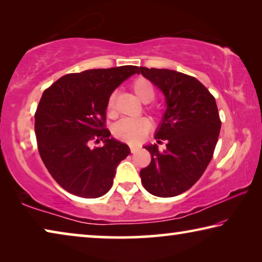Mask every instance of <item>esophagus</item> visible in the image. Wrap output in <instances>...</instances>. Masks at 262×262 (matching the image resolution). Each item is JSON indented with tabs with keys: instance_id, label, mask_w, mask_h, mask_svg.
<instances>
[{
	"instance_id": "esophagus-1",
	"label": "esophagus",
	"mask_w": 262,
	"mask_h": 262,
	"mask_svg": "<svg viewBox=\"0 0 262 262\" xmlns=\"http://www.w3.org/2000/svg\"><path fill=\"white\" fill-rule=\"evenodd\" d=\"M129 148H130V151H132V152H135L136 150H137V145H135V144H129Z\"/></svg>"
}]
</instances>
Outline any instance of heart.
Returning a JSON list of instances; mask_svg holds the SVG:
<instances>
[{"instance_id": "obj_1", "label": "heart", "mask_w": 262, "mask_h": 262, "mask_svg": "<svg viewBox=\"0 0 262 262\" xmlns=\"http://www.w3.org/2000/svg\"><path fill=\"white\" fill-rule=\"evenodd\" d=\"M132 90L135 96L142 103L148 104L155 98V89L151 82L144 77H139L134 79L132 83ZM148 110L152 111L151 107ZM106 112L110 117L115 114V105H114V95H111L106 104ZM151 129V121L148 118H137V119H121L113 127L114 135L119 139L125 140L130 143H137L144 139L148 132Z\"/></svg>"}]
</instances>
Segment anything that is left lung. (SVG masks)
Wrapping results in <instances>:
<instances>
[{
	"mask_svg": "<svg viewBox=\"0 0 262 262\" xmlns=\"http://www.w3.org/2000/svg\"><path fill=\"white\" fill-rule=\"evenodd\" d=\"M145 78L163 91L166 111L155 139L144 147L151 162L140 171L143 187L150 194L171 198L186 192L201 178L210 163L221 130L216 100L208 89L189 75L170 69L140 67Z\"/></svg>",
	"mask_w": 262,
	"mask_h": 262,
	"instance_id": "obj_1",
	"label": "left lung"
}]
</instances>
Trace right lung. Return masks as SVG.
Wrapping results in <instances>:
<instances>
[{
  "label": "right lung",
  "mask_w": 262,
  "mask_h": 262,
  "mask_svg": "<svg viewBox=\"0 0 262 262\" xmlns=\"http://www.w3.org/2000/svg\"><path fill=\"white\" fill-rule=\"evenodd\" d=\"M136 66L68 74L47 88L34 114L38 151L54 180L77 196H103L113 185L115 168L129 155L128 145L105 128L106 104ZM105 144L91 149V141Z\"/></svg>",
  "instance_id": "1"
}]
</instances>
